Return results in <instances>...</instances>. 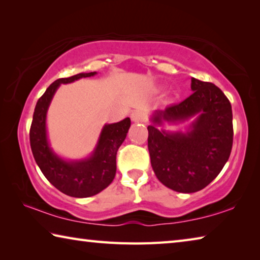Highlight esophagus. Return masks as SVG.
<instances>
[{
    "label": "esophagus",
    "instance_id": "1",
    "mask_svg": "<svg viewBox=\"0 0 260 260\" xmlns=\"http://www.w3.org/2000/svg\"><path fill=\"white\" fill-rule=\"evenodd\" d=\"M131 118L134 122H146L147 121V114L142 111H134L131 114Z\"/></svg>",
    "mask_w": 260,
    "mask_h": 260
}]
</instances>
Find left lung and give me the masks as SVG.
Masks as SVG:
<instances>
[{
	"label": "left lung",
	"instance_id": "obj_1",
	"mask_svg": "<svg viewBox=\"0 0 260 260\" xmlns=\"http://www.w3.org/2000/svg\"><path fill=\"white\" fill-rule=\"evenodd\" d=\"M192 94L183 102L155 110L148 126V149L157 179L178 192L202 190L217 178L233 146L232 105L221 89L191 78ZM192 119L186 132L156 127Z\"/></svg>",
	"mask_w": 260,
	"mask_h": 260
}]
</instances>
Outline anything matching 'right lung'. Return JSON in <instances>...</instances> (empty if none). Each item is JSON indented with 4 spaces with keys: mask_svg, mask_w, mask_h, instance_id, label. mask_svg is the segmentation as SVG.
Returning a JSON list of instances; mask_svg holds the SVG:
<instances>
[{
    "mask_svg": "<svg viewBox=\"0 0 260 260\" xmlns=\"http://www.w3.org/2000/svg\"><path fill=\"white\" fill-rule=\"evenodd\" d=\"M95 74L98 73H79L52 82L35 105L29 131L30 149L43 175L59 191L78 199L94 196L113 181L117 171V151L128 133L131 119L125 118L119 122L105 124L89 157L68 160L59 157L50 147L46 125L47 112L61 83H71Z\"/></svg>",
    "mask_w": 260,
    "mask_h": 260,
    "instance_id": "1",
    "label": "right lung"
}]
</instances>
